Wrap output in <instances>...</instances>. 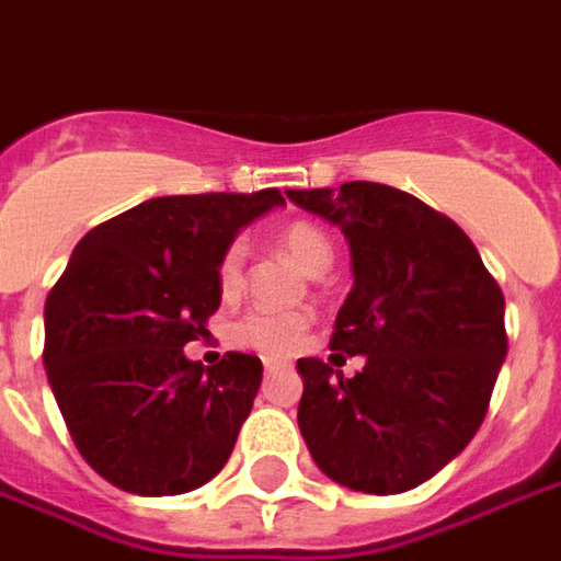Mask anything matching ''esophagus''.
I'll return each instance as SVG.
<instances>
[{
  "label": "esophagus",
  "mask_w": 561,
  "mask_h": 561,
  "mask_svg": "<svg viewBox=\"0 0 561 561\" xmlns=\"http://www.w3.org/2000/svg\"><path fill=\"white\" fill-rule=\"evenodd\" d=\"M277 369H284V363L277 360H265V376H274Z\"/></svg>",
  "instance_id": "34e87169"
}]
</instances>
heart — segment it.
<instances>
[{"instance_id": "b5f03b06", "label": "heart", "mask_w": 561, "mask_h": 561, "mask_svg": "<svg viewBox=\"0 0 561 561\" xmlns=\"http://www.w3.org/2000/svg\"><path fill=\"white\" fill-rule=\"evenodd\" d=\"M280 247L287 250V256L311 277L330 268L332 262V243L314 222H289L287 229L277 234ZM216 284L219 293L231 299L241 293L243 284V247L241 243H229L226 253L219 256L216 265ZM305 330H308V318L287 311V314H277V311H253L243 320H238L234 327V339L243 347H253L262 354H289L293 347L302 342Z\"/></svg>"}]
</instances>
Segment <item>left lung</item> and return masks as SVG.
<instances>
[{
    "instance_id": "left-lung-1",
    "label": "left lung",
    "mask_w": 561,
    "mask_h": 561,
    "mask_svg": "<svg viewBox=\"0 0 561 561\" xmlns=\"http://www.w3.org/2000/svg\"><path fill=\"white\" fill-rule=\"evenodd\" d=\"M287 198L345 234L354 287L330 362L364 357L351 379L318 357L296 363L305 446L345 489L409 492L480 431L507 357L504 293L465 231L400 188L357 180Z\"/></svg>"
}]
</instances>
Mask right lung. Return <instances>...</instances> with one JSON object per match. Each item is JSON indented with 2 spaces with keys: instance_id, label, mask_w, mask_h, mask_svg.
<instances>
[{
  "instance_id": "right-lung-1",
  "label": "right lung",
  "mask_w": 561,
  "mask_h": 561,
  "mask_svg": "<svg viewBox=\"0 0 561 561\" xmlns=\"http://www.w3.org/2000/svg\"><path fill=\"white\" fill-rule=\"evenodd\" d=\"M253 195L149 198L91 229L45 302V369L81 458L122 492L183 494L226 467L262 385V360L201 366L216 265L234 234L280 207Z\"/></svg>"
}]
</instances>
